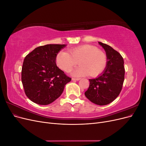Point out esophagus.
<instances>
[{
	"label": "esophagus",
	"instance_id": "obj_1",
	"mask_svg": "<svg viewBox=\"0 0 146 146\" xmlns=\"http://www.w3.org/2000/svg\"><path fill=\"white\" fill-rule=\"evenodd\" d=\"M80 80V78H72V80H73V81H78Z\"/></svg>",
	"mask_w": 146,
	"mask_h": 146
}]
</instances>
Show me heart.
Masks as SVG:
<instances>
[{"mask_svg":"<svg viewBox=\"0 0 146 146\" xmlns=\"http://www.w3.org/2000/svg\"><path fill=\"white\" fill-rule=\"evenodd\" d=\"M78 62L80 66L71 72L74 77L90 74L96 77L102 72L107 63L105 53L95 46L83 45L69 50V53L61 50L56 56V64L65 72H69Z\"/></svg>","mask_w":146,"mask_h":146,"instance_id":"1","label":"heart"}]
</instances>
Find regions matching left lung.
Returning a JSON list of instances; mask_svg holds the SVG:
<instances>
[{
	"mask_svg": "<svg viewBox=\"0 0 146 146\" xmlns=\"http://www.w3.org/2000/svg\"><path fill=\"white\" fill-rule=\"evenodd\" d=\"M107 56V63L98 77L89 79L90 86L85 95L91 102L106 105L115 99L121 91L124 80L123 59L118 52L107 44L99 42Z\"/></svg>",
	"mask_w": 146,
	"mask_h": 146,
	"instance_id": "1",
	"label": "left lung"
}]
</instances>
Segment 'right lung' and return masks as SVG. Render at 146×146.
I'll return each instance as SVG.
<instances>
[{
    "instance_id": "1",
    "label": "right lung",
    "mask_w": 146,
    "mask_h": 146,
    "mask_svg": "<svg viewBox=\"0 0 146 146\" xmlns=\"http://www.w3.org/2000/svg\"><path fill=\"white\" fill-rule=\"evenodd\" d=\"M66 44L39 46L24 60L21 79L27 98L39 105H48L62 94L71 78L56 64V56Z\"/></svg>"
}]
</instances>
